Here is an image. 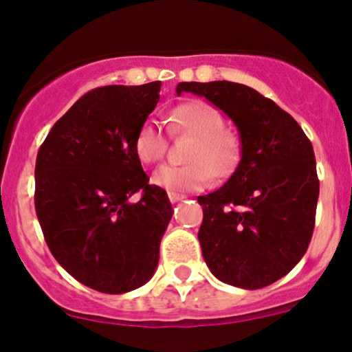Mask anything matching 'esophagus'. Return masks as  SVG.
Here are the masks:
<instances>
[{
  "label": "esophagus",
  "mask_w": 352,
  "mask_h": 352,
  "mask_svg": "<svg viewBox=\"0 0 352 352\" xmlns=\"http://www.w3.org/2000/svg\"><path fill=\"white\" fill-rule=\"evenodd\" d=\"M168 199H170V202H173V204H175V202L184 201V199H186V195L177 194V192H168Z\"/></svg>",
  "instance_id": "esophagus-1"
}]
</instances>
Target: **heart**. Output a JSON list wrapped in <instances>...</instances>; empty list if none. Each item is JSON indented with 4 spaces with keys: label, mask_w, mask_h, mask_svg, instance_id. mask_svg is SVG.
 <instances>
[{
    "label": "heart",
    "mask_w": 352,
    "mask_h": 352,
    "mask_svg": "<svg viewBox=\"0 0 352 352\" xmlns=\"http://www.w3.org/2000/svg\"><path fill=\"white\" fill-rule=\"evenodd\" d=\"M170 131L194 138L187 160L190 164L162 165L151 175V182L170 192L202 190L217 179L231 175L239 164V138L224 129V118L206 102H186L173 109ZM166 136L160 123L148 120L135 138V153L143 164H155L165 155Z\"/></svg>",
    "instance_id": "1"
}]
</instances>
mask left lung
Here are the masks:
<instances>
[{
  "label": "left lung",
  "instance_id": "left-lung-1",
  "mask_svg": "<svg viewBox=\"0 0 352 352\" xmlns=\"http://www.w3.org/2000/svg\"><path fill=\"white\" fill-rule=\"evenodd\" d=\"M234 123L241 160L216 192L199 195L202 256L221 282L246 290L287 275L309 248L319 179L312 143L297 121L254 89L229 80L180 82Z\"/></svg>",
  "mask_w": 352,
  "mask_h": 352
}]
</instances>
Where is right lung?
<instances>
[{
	"label": "right lung",
	"instance_id": "obj_1",
	"mask_svg": "<svg viewBox=\"0 0 352 352\" xmlns=\"http://www.w3.org/2000/svg\"><path fill=\"white\" fill-rule=\"evenodd\" d=\"M160 86L87 92L36 155L35 210L52 254L77 282L102 294H126L153 276L172 219L168 195L148 184L135 153ZM136 191L142 199L129 201Z\"/></svg>",
	"mask_w": 352,
	"mask_h": 352
}]
</instances>
